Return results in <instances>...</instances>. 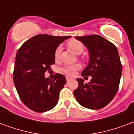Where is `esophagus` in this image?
<instances>
[{"label":"esophagus","mask_w":134,"mask_h":134,"mask_svg":"<svg viewBox=\"0 0 134 134\" xmlns=\"http://www.w3.org/2000/svg\"><path fill=\"white\" fill-rule=\"evenodd\" d=\"M66 79H67V82H69V81H70V80H72V78H70V77H66Z\"/></svg>","instance_id":"obj_1"}]
</instances>
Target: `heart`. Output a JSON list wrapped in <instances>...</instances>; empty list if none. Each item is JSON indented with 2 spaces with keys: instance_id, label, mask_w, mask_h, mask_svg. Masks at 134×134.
I'll list each match as a JSON object with an SVG mask.
<instances>
[{
  "instance_id": "b5f03b06",
  "label": "heart",
  "mask_w": 134,
  "mask_h": 134,
  "mask_svg": "<svg viewBox=\"0 0 134 134\" xmlns=\"http://www.w3.org/2000/svg\"><path fill=\"white\" fill-rule=\"evenodd\" d=\"M67 45L73 52L77 54H80L84 51V45H83V44L82 42H80V41H77V40H70V42L67 43ZM61 51H62V47L59 46L56 49L55 52H54V56H55L56 58L59 57V54L61 53ZM80 64L69 65V66H66V67H63L62 69V72H64V74H66V75H72L75 74V72L77 70H80Z\"/></svg>"
}]
</instances>
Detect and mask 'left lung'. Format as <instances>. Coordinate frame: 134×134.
<instances>
[{
	"label": "left lung",
	"mask_w": 134,
	"mask_h": 134,
	"mask_svg": "<svg viewBox=\"0 0 134 134\" xmlns=\"http://www.w3.org/2000/svg\"><path fill=\"white\" fill-rule=\"evenodd\" d=\"M87 47L90 61L82 76H91L89 83L77 79L78 87L74 91L77 102L90 109H99L114 99L119 90L122 65L117 48L102 37L93 35L75 37Z\"/></svg>",
	"instance_id": "8db88e82"
}]
</instances>
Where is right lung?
Instances as JSON below:
<instances>
[{
  "label": "right lung",
  "mask_w": 134,
  "mask_h": 134,
  "mask_svg": "<svg viewBox=\"0 0 134 134\" xmlns=\"http://www.w3.org/2000/svg\"><path fill=\"white\" fill-rule=\"evenodd\" d=\"M70 37L37 35L27 40L17 52L14 85L23 103L34 111L45 112L58 102L66 78L57 73L53 80H49L44 73L54 64L57 47Z\"/></svg>",
  "instance_id": "obj_1"
}]
</instances>
